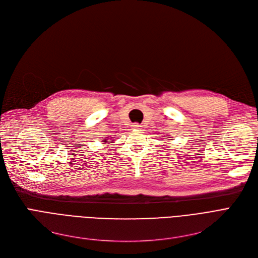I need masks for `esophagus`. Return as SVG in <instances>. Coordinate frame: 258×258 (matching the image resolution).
<instances>
[{"mask_svg": "<svg viewBox=\"0 0 258 258\" xmlns=\"http://www.w3.org/2000/svg\"><path fill=\"white\" fill-rule=\"evenodd\" d=\"M132 127H133V128H136V130H139V128L141 127V125H139L138 123H134V124L132 125Z\"/></svg>", "mask_w": 258, "mask_h": 258, "instance_id": "obj_1", "label": "esophagus"}]
</instances>
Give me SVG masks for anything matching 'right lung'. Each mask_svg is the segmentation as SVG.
Masks as SVG:
<instances>
[{
  "instance_id": "add662e5",
  "label": "right lung",
  "mask_w": 258,
  "mask_h": 258,
  "mask_svg": "<svg viewBox=\"0 0 258 258\" xmlns=\"http://www.w3.org/2000/svg\"><path fill=\"white\" fill-rule=\"evenodd\" d=\"M102 142H104V143H106V142H107V141H106V139H104V140H103V141H102Z\"/></svg>"
}]
</instances>
